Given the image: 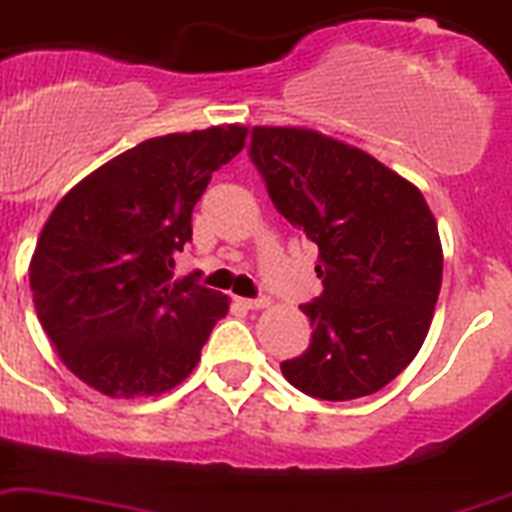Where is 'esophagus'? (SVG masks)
I'll return each mask as SVG.
<instances>
[{
  "mask_svg": "<svg viewBox=\"0 0 512 512\" xmlns=\"http://www.w3.org/2000/svg\"><path fill=\"white\" fill-rule=\"evenodd\" d=\"M239 305L247 307V310H263V307L270 305V299L268 297H242L239 299Z\"/></svg>",
  "mask_w": 512,
  "mask_h": 512,
  "instance_id": "obj_1",
  "label": "esophagus"
}]
</instances>
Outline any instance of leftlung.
<instances>
[{"label": "left lung", "mask_w": 512, "mask_h": 512, "mask_svg": "<svg viewBox=\"0 0 512 512\" xmlns=\"http://www.w3.org/2000/svg\"><path fill=\"white\" fill-rule=\"evenodd\" d=\"M273 205L318 244L323 292L302 307L310 347L281 363L294 389L344 402L384 389L429 334L442 244L426 199L363 149L307 128H252Z\"/></svg>", "instance_id": "obj_1"}]
</instances>
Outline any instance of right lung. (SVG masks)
Returning a JSON list of instances; mask_svg holds the SVG:
<instances>
[{
	"label": "right lung",
	"mask_w": 512,
	"mask_h": 512,
	"mask_svg": "<svg viewBox=\"0 0 512 512\" xmlns=\"http://www.w3.org/2000/svg\"><path fill=\"white\" fill-rule=\"evenodd\" d=\"M244 126L155 136L60 199L31 260V292L57 355L107 397H147L181 384L228 297L173 281L191 242V213L220 165L244 147Z\"/></svg>",
	"instance_id": "1"
}]
</instances>
